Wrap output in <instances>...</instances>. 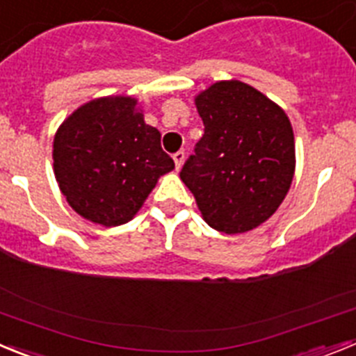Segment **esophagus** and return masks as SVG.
<instances>
[{
    "label": "esophagus",
    "instance_id": "1",
    "mask_svg": "<svg viewBox=\"0 0 356 356\" xmlns=\"http://www.w3.org/2000/svg\"><path fill=\"white\" fill-rule=\"evenodd\" d=\"M172 160H175V163H176V169H180L181 165H184V160H185V151H184V149L176 151L175 155H172Z\"/></svg>",
    "mask_w": 356,
    "mask_h": 356
}]
</instances>
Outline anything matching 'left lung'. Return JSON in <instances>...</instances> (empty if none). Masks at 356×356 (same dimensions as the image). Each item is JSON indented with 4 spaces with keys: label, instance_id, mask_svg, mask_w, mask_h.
<instances>
[{
    "label": "left lung",
    "instance_id": "obj_1",
    "mask_svg": "<svg viewBox=\"0 0 356 356\" xmlns=\"http://www.w3.org/2000/svg\"><path fill=\"white\" fill-rule=\"evenodd\" d=\"M205 124L180 178L207 225L244 234L267 221L287 196L296 168L287 114L238 80L217 81L196 96Z\"/></svg>",
    "mask_w": 356,
    "mask_h": 356
}]
</instances>
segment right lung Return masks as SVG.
Listing matches in <instances>:
<instances>
[{"mask_svg": "<svg viewBox=\"0 0 356 356\" xmlns=\"http://www.w3.org/2000/svg\"><path fill=\"white\" fill-rule=\"evenodd\" d=\"M53 169L74 212L119 226L139 212L175 162L160 146V131L144 122L137 99L115 96L85 103L62 122Z\"/></svg>", "mask_w": 356, "mask_h": 356, "instance_id": "right-lung-1", "label": "right lung"}]
</instances>
